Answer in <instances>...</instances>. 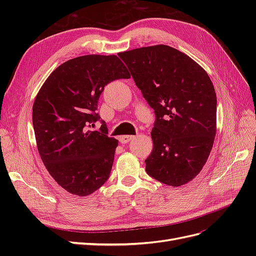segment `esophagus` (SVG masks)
<instances>
[{"mask_svg": "<svg viewBox=\"0 0 256 256\" xmlns=\"http://www.w3.org/2000/svg\"><path fill=\"white\" fill-rule=\"evenodd\" d=\"M132 138H134V136H122L120 138V142L122 144H126V143H128V142H130L131 140H132Z\"/></svg>", "mask_w": 256, "mask_h": 256, "instance_id": "esophagus-1", "label": "esophagus"}]
</instances>
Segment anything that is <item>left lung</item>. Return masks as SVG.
Returning <instances> with one entry per match:
<instances>
[{"mask_svg": "<svg viewBox=\"0 0 256 256\" xmlns=\"http://www.w3.org/2000/svg\"><path fill=\"white\" fill-rule=\"evenodd\" d=\"M154 109L146 173L173 187L203 168L216 136V97L207 72L184 53L158 44L118 53Z\"/></svg>", "mask_w": 256, "mask_h": 256, "instance_id": "8db88e82", "label": "left lung"}]
</instances>
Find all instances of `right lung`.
I'll return each mask as SVG.
<instances>
[{"instance_id":"1","label":"right lung","mask_w":256,"mask_h":256,"mask_svg":"<svg viewBox=\"0 0 256 256\" xmlns=\"http://www.w3.org/2000/svg\"><path fill=\"white\" fill-rule=\"evenodd\" d=\"M116 56H84L60 65L33 104V127L44 166L62 188L80 196L98 190L110 176L118 142L88 128L100 119L98 100L106 84L128 79Z\"/></svg>"}]
</instances>
